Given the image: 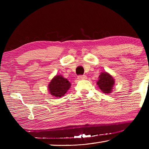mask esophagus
Returning <instances> with one entry per match:
<instances>
[{
  "instance_id": "1",
  "label": "esophagus",
  "mask_w": 149,
  "mask_h": 149,
  "mask_svg": "<svg viewBox=\"0 0 149 149\" xmlns=\"http://www.w3.org/2000/svg\"><path fill=\"white\" fill-rule=\"evenodd\" d=\"M78 79H86L87 77L85 75H80L78 76Z\"/></svg>"
}]
</instances>
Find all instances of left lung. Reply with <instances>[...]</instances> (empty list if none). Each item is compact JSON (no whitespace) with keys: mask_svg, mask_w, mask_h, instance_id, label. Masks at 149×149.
<instances>
[{"mask_svg":"<svg viewBox=\"0 0 149 149\" xmlns=\"http://www.w3.org/2000/svg\"><path fill=\"white\" fill-rule=\"evenodd\" d=\"M97 85L100 90L104 93H109L111 92L113 85L115 84L113 77L106 72H102L99 75Z\"/></svg>","mask_w":149,"mask_h":149,"instance_id":"1","label":"left lung"}]
</instances>
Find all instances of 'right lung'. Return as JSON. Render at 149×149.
Wrapping results in <instances>:
<instances>
[{
  "mask_svg": "<svg viewBox=\"0 0 149 149\" xmlns=\"http://www.w3.org/2000/svg\"><path fill=\"white\" fill-rule=\"evenodd\" d=\"M71 84L61 75H56L49 84V90L52 95L56 97L64 96L66 91L70 88Z\"/></svg>",
  "mask_w": 149,
  "mask_h": 149,
  "instance_id": "obj_1",
  "label": "right lung"
}]
</instances>
